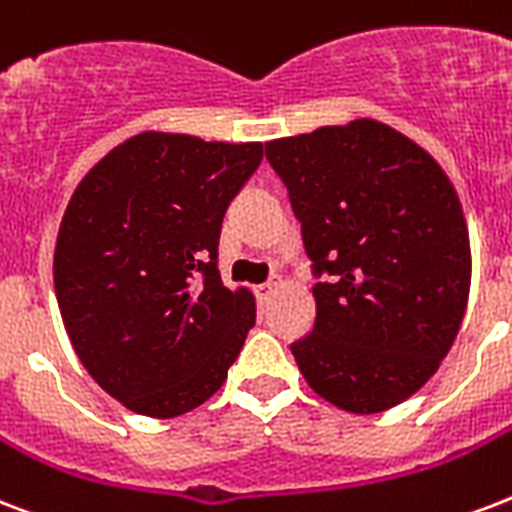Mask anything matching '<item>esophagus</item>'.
<instances>
[{"mask_svg":"<svg viewBox=\"0 0 512 512\" xmlns=\"http://www.w3.org/2000/svg\"><path fill=\"white\" fill-rule=\"evenodd\" d=\"M273 290H276V282H265L263 287H260V300H271V295H273Z\"/></svg>","mask_w":512,"mask_h":512,"instance_id":"obj_1","label":"esophagus"}]
</instances>
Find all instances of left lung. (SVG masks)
<instances>
[{"mask_svg": "<svg viewBox=\"0 0 512 512\" xmlns=\"http://www.w3.org/2000/svg\"><path fill=\"white\" fill-rule=\"evenodd\" d=\"M311 260L317 317L290 343L351 413L403 403L438 370L470 295V236L435 158L376 120L265 144Z\"/></svg>", "mask_w": 512, "mask_h": 512, "instance_id": "left-lung-1", "label": "left lung"}]
</instances>
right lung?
Wrapping results in <instances>:
<instances>
[{"mask_svg": "<svg viewBox=\"0 0 512 512\" xmlns=\"http://www.w3.org/2000/svg\"><path fill=\"white\" fill-rule=\"evenodd\" d=\"M263 144L139 134L104 155L58 228L53 284L93 381L152 419L193 411L222 386L255 325L230 292L217 241Z\"/></svg>", "mask_w": 512, "mask_h": 512, "instance_id": "add662e5", "label": "right lung"}]
</instances>
